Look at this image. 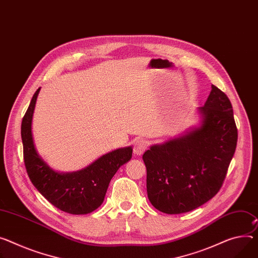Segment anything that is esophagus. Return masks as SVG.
I'll return each mask as SVG.
<instances>
[{"mask_svg":"<svg viewBox=\"0 0 258 258\" xmlns=\"http://www.w3.org/2000/svg\"><path fill=\"white\" fill-rule=\"evenodd\" d=\"M148 148V142L145 140H136L133 145V153L136 156H141Z\"/></svg>","mask_w":258,"mask_h":258,"instance_id":"34e87169","label":"esophagus"}]
</instances>
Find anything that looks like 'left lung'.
Listing matches in <instances>:
<instances>
[{
    "mask_svg": "<svg viewBox=\"0 0 258 258\" xmlns=\"http://www.w3.org/2000/svg\"><path fill=\"white\" fill-rule=\"evenodd\" d=\"M197 112L200 125L143 155L149 201L165 214L190 212L213 198L235 152L237 129L228 97L213 85Z\"/></svg>",
    "mask_w": 258,
    "mask_h": 258,
    "instance_id": "8db88e82",
    "label": "left lung"
}]
</instances>
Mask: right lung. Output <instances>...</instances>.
I'll return each instance as SVG.
<instances>
[{"label":"right lung","instance_id":"obj_1","mask_svg":"<svg viewBox=\"0 0 258 258\" xmlns=\"http://www.w3.org/2000/svg\"><path fill=\"white\" fill-rule=\"evenodd\" d=\"M39 88L22 122L24 159L35 188L55 208L73 215L89 214L100 207L110 180L132 157V147L120 148L98 158L87 167L72 172L53 170L38 154L32 133V120Z\"/></svg>","mask_w":258,"mask_h":258}]
</instances>
